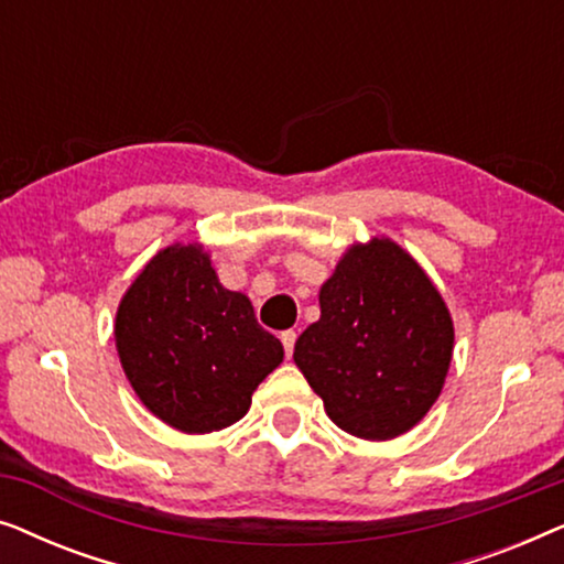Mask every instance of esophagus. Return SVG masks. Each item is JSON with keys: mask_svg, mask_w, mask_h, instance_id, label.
<instances>
[{"mask_svg": "<svg viewBox=\"0 0 564 564\" xmlns=\"http://www.w3.org/2000/svg\"><path fill=\"white\" fill-rule=\"evenodd\" d=\"M282 346H284V354L292 357V351H295V341H297V334L295 330H282Z\"/></svg>", "mask_w": 564, "mask_h": 564, "instance_id": "1", "label": "esophagus"}]
</instances>
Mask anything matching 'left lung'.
<instances>
[{
    "label": "left lung",
    "mask_w": 564,
    "mask_h": 564,
    "mask_svg": "<svg viewBox=\"0 0 564 564\" xmlns=\"http://www.w3.org/2000/svg\"><path fill=\"white\" fill-rule=\"evenodd\" d=\"M321 318L295 341V365L346 434L390 442L442 395L454 323L442 292L392 238L341 253L321 284Z\"/></svg>",
    "instance_id": "1"
}]
</instances>
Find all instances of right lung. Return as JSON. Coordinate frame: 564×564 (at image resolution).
<instances>
[{
    "instance_id": "1",
    "label": "right lung",
    "mask_w": 564,
    "mask_h": 564,
    "mask_svg": "<svg viewBox=\"0 0 564 564\" xmlns=\"http://www.w3.org/2000/svg\"><path fill=\"white\" fill-rule=\"evenodd\" d=\"M115 349L141 403L182 434L241 421L284 359L251 300L226 290L203 243H172L141 269L115 315Z\"/></svg>"
}]
</instances>
